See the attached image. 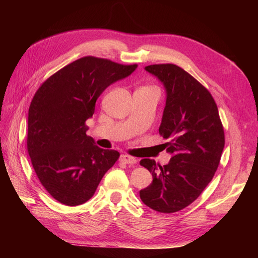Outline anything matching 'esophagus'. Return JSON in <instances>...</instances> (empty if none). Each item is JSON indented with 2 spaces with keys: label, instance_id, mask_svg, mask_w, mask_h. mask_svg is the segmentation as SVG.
Returning <instances> with one entry per match:
<instances>
[{
  "label": "esophagus",
  "instance_id": "34e87169",
  "mask_svg": "<svg viewBox=\"0 0 258 258\" xmlns=\"http://www.w3.org/2000/svg\"><path fill=\"white\" fill-rule=\"evenodd\" d=\"M119 160L122 163L128 164V165H135V164H136V158L130 156V155H122V156H120Z\"/></svg>",
  "mask_w": 258,
  "mask_h": 258
}]
</instances>
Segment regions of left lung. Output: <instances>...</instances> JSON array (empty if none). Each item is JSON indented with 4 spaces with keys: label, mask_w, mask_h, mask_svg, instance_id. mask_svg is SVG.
Segmentation results:
<instances>
[{
    "label": "left lung",
    "mask_w": 258,
    "mask_h": 258,
    "mask_svg": "<svg viewBox=\"0 0 258 258\" xmlns=\"http://www.w3.org/2000/svg\"><path fill=\"white\" fill-rule=\"evenodd\" d=\"M145 70L165 86L166 104L158 132L173 155L166 165L144 158L153 182L140 190L142 202L160 213H175L191 204L214 177L225 145L215 101L205 86L175 64Z\"/></svg>",
    "instance_id": "8db88e82"
}]
</instances>
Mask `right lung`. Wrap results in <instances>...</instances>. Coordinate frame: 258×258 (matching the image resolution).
I'll list each match as a JSON object with an SVG mask.
<instances>
[{
    "label": "right lung",
    "instance_id": "right-lung-1",
    "mask_svg": "<svg viewBox=\"0 0 258 258\" xmlns=\"http://www.w3.org/2000/svg\"><path fill=\"white\" fill-rule=\"evenodd\" d=\"M138 64L123 65L95 56L81 57L51 75L33 96L27 119V152L47 193L68 206L89 201L118 160L86 135L96 100Z\"/></svg>",
    "mask_w": 258,
    "mask_h": 258
}]
</instances>
